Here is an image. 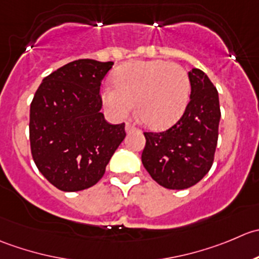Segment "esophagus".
Returning a JSON list of instances; mask_svg holds the SVG:
<instances>
[{"mask_svg":"<svg viewBox=\"0 0 259 259\" xmlns=\"http://www.w3.org/2000/svg\"><path fill=\"white\" fill-rule=\"evenodd\" d=\"M137 128H136L135 126H133V124H131V123H126V132L127 133H131V132H133V131H136Z\"/></svg>","mask_w":259,"mask_h":259,"instance_id":"34e87169","label":"esophagus"}]
</instances>
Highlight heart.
Returning a JSON list of instances; mask_svg holds the SVG:
<instances>
[{"instance_id":"1","label":"heart","mask_w":259,"mask_h":259,"mask_svg":"<svg viewBox=\"0 0 259 259\" xmlns=\"http://www.w3.org/2000/svg\"><path fill=\"white\" fill-rule=\"evenodd\" d=\"M114 87L102 91V103L116 119L133 111L143 124L162 130L175 123L190 98V78L185 69L165 60L131 61L119 66Z\"/></svg>"}]
</instances>
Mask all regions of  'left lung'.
I'll return each mask as SVG.
<instances>
[{"instance_id":"8db88e82","label":"left lung","mask_w":259,"mask_h":259,"mask_svg":"<svg viewBox=\"0 0 259 259\" xmlns=\"http://www.w3.org/2000/svg\"><path fill=\"white\" fill-rule=\"evenodd\" d=\"M191 93L181 118L163 132H145L142 163L161 186L183 190L210 170L218 143L220 107L218 91L204 71H189Z\"/></svg>"}]
</instances>
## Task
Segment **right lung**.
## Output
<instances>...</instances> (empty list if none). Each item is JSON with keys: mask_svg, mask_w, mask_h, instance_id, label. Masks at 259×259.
I'll use <instances>...</instances> for the list:
<instances>
[{"mask_svg": "<svg viewBox=\"0 0 259 259\" xmlns=\"http://www.w3.org/2000/svg\"><path fill=\"white\" fill-rule=\"evenodd\" d=\"M113 61L79 59L42 79L30 106L31 155L46 180L61 191L96 185L126 137L124 123L101 112V84Z\"/></svg>", "mask_w": 259, "mask_h": 259, "instance_id": "add662e5", "label": "right lung"}]
</instances>
